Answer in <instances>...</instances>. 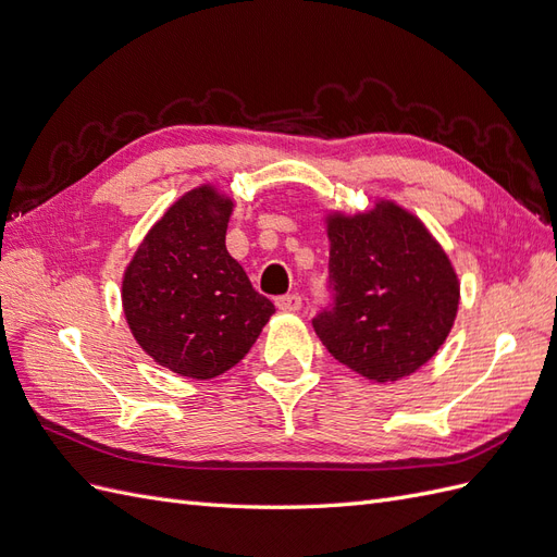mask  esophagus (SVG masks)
Returning a JSON list of instances; mask_svg holds the SVG:
<instances>
[{
    "instance_id": "34e87169",
    "label": "esophagus",
    "mask_w": 557,
    "mask_h": 557,
    "mask_svg": "<svg viewBox=\"0 0 557 557\" xmlns=\"http://www.w3.org/2000/svg\"><path fill=\"white\" fill-rule=\"evenodd\" d=\"M276 307H278L281 311H290V313H295V311H299V309H301V297H299L297 293L283 295V297H278V299H276Z\"/></svg>"
}]
</instances>
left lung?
<instances>
[{
	"label": "left lung",
	"instance_id": "obj_1",
	"mask_svg": "<svg viewBox=\"0 0 557 557\" xmlns=\"http://www.w3.org/2000/svg\"><path fill=\"white\" fill-rule=\"evenodd\" d=\"M325 227L334 305L313 318L318 339L367 381L411 376L458 315L460 281L446 250L393 199L358 213L330 211Z\"/></svg>",
	"mask_w": 557,
	"mask_h": 557
}]
</instances>
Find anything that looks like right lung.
<instances>
[{"label": "right lung", "instance_id": "right-lung-1", "mask_svg": "<svg viewBox=\"0 0 557 557\" xmlns=\"http://www.w3.org/2000/svg\"><path fill=\"white\" fill-rule=\"evenodd\" d=\"M234 201L211 183L148 230L123 276L137 344L178 376L209 381L244 360L276 311L225 248Z\"/></svg>", "mask_w": 557, "mask_h": 557}]
</instances>
